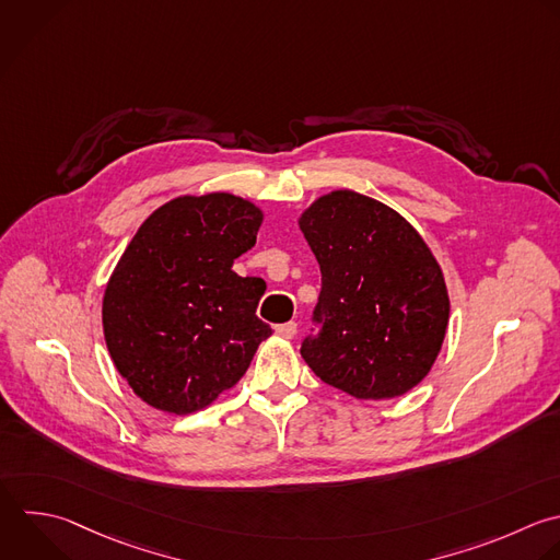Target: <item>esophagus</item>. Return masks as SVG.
<instances>
[{"label":"esophagus","instance_id":"1","mask_svg":"<svg viewBox=\"0 0 560 560\" xmlns=\"http://www.w3.org/2000/svg\"><path fill=\"white\" fill-rule=\"evenodd\" d=\"M276 332H278L280 337H284V339H293V337H295V332H298V324H295V322L278 324V326H276Z\"/></svg>","mask_w":560,"mask_h":560}]
</instances>
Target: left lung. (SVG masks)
Returning <instances> with one entry per match:
<instances>
[{
    "label": "left lung",
    "mask_w": 560,
    "mask_h": 560,
    "mask_svg": "<svg viewBox=\"0 0 560 560\" xmlns=\"http://www.w3.org/2000/svg\"><path fill=\"white\" fill-rule=\"evenodd\" d=\"M322 271L308 368L354 398H394L431 370L448 293L427 243L392 208L352 190L319 197L300 219ZM315 330V328H311Z\"/></svg>",
    "instance_id": "1"
}]
</instances>
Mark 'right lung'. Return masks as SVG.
<instances>
[{
	"label": "right lung",
	"mask_w": 560,
	"mask_h": 560,
	"mask_svg": "<svg viewBox=\"0 0 560 560\" xmlns=\"http://www.w3.org/2000/svg\"><path fill=\"white\" fill-rule=\"evenodd\" d=\"M262 212L234 195L179 197L131 238L103 300L109 354L151 407L192 413L234 387L271 326L265 293L234 260L256 245Z\"/></svg>",
	"instance_id": "add662e5"
}]
</instances>
